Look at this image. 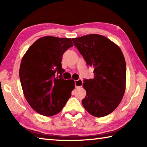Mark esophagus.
I'll return each mask as SVG.
<instances>
[{
    "label": "esophagus",
    "instance_id": "34e87169",
    "mask_svg": "<svg viewBox=\"0 0 147 147\" xmlns=\"http://www.w3.org/2000/svg\"><path fill=\"white\" fill-rule=\"evenodd\" d=\"M83 84V81L82 79H78V80H75V86L76 88H78V87H82Z\"/></svg>",
    "mask_w": 147,
    "mask_h": 147
}]
</instances>
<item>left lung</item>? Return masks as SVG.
Returning a JSON list of instances; mask_svg holds the SVG:
<instances>
[{
    "label": "left lung",
    "mask_w": 147,
    "mask_h": 147,
    "mask_svg": "<svg viewBox=\"0 0 147 147\" xmlns=\"http://www.w3.org/2000/svg\"><path fill=\"white\" fill-rule=\"evenodd\" d=\"M73 43L87 64L94 68V78L84 80L86 110L102 117L115 110L125 92L126 61L119 46L105 36L89 34L73 38Z\"/></svg>",
    "instance_id": "1"
}]
</instances>
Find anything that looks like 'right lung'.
<instances>
[{"instance_id": "obj_1", "label": "right lung", "mask_w": 147, "mask_h": 147, "mask_svg": "<svg viewBox=\"0 0 147 147\" xmlns=\"http://www.w3.org/2000/svg\"><path fill=\"white\" fill-rule=\"evenodd\" d=\"M73 46L70 38L44 36L35 41L22 58L19 77L24 97L42 115L50 117L60 112L75 88L73 80L61 76L65 71L61 67L62 56Z\"/></svg>"}]
</instances>
